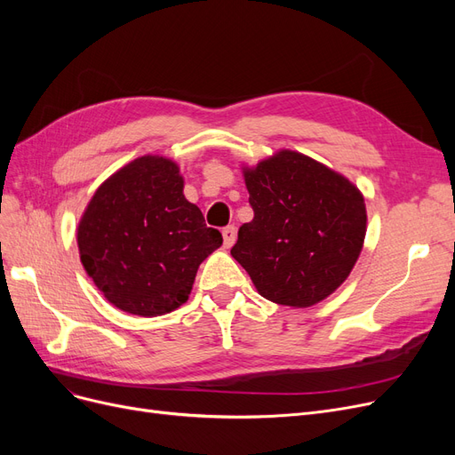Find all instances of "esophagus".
Instances as JSON below:
<instances>
[{
	"label": "esophagus",
	"instance_id": "esophagus-1",
	"mask_svg": "<svg viewBox=\"0 0 455 455\" xmlns=\"http://www.w3.org/2000/svg\"><path fill=\"white\" fill-rule=\"evenodd\" d=\"M222 235H224V246L226 249H229V246H233V243H235V239H237L235 226H226L222 229Z\"/></svg>",
	"mask_w": 455,
	"mask_h": 455
}]
</instances>
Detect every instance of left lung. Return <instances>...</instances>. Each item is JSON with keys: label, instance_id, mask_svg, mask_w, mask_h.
<instances>
[{"label": "left lung", "instance_id": "8db88e82", "mask_svg": "<svg viewBox=\"0 0 455 455\" xmlns=\"http://www.w3.org/2000/svg\"><path fill=\"white\" fill-rule=\"evenodd\" d=\"M254 218L231 256L258 292L281 306L309 307L347 279L366 235L361 191L296 151L283 149L244 171Z\"/></svg>", "mask_w": 455, "mask_h": 455}]
</instances>
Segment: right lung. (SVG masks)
Masks as SVG:
<instances>
[{
	"label": "right lung",
	"instance_id": "obj_1",
	"mask_svg": "<svg viewBox=\"0 0 455 455\" xmlns=\"http://www.w3.org/2000/svg\"><path fill=\"white\" fill-rule=\"evenodd\" d=\"M176 163L146 156L96 189L77 228L89 277L123 311L157 316L188 299L201 261L222 244L184 194Z\"/></svg>",
	"mask_w": 455,
	"mask_h": 455
}]
</instances>
